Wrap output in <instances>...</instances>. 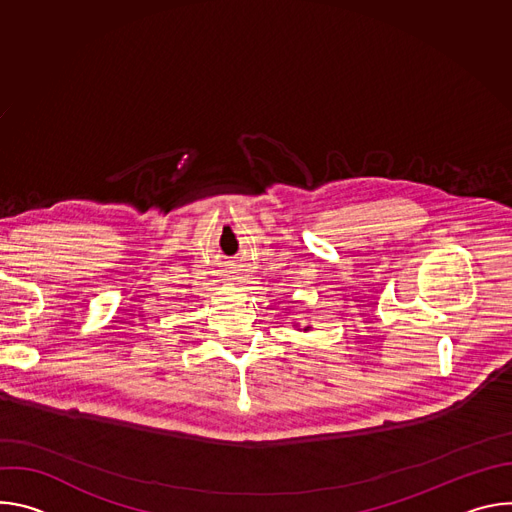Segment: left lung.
I'll return each mask as SVG.
<instances>
[{
  "label": "left lung",
  "mask_w": 512,
  "mask_h": 512,
  "mask_svg": "<svg viewBox=\"0 0 512 512\" xmlns=\"http://www.w3.org/2000/svg\"><path fill=\"white\" fill-rule=\"evenodd\" d=\"M310 328H312V326H306V328H304V332H306V330H310Z\"/></svg>",
  "instance_id": "1"
}]
</instances>
